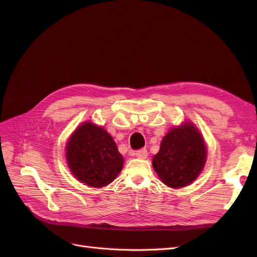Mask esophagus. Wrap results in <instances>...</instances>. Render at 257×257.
<instances>
[{"mask_svg": "<svg viewBox=\"0 0 257 257\" xmlns=\"http://www.w3.org/2000/svg\"><path fill=\"white\" fill-rule=\"evenodd\" d=\"M134 154L139 159H146L148 157V151H147V149H145V148H144V149L135 151Z\"/></svg>", "mask_w": 257, "mask_h": 257, "instance_id": "1", "label": "esophagus"}]
</instances>
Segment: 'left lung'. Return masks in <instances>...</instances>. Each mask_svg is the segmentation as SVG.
<instances>
[{
	"mask_svg": "<svg viewBox=\"0 0 257 257\" xmlns=\"http://www.w3.org/2000/svg\"><path fill=\"white\" fill-rule=\"evenodd\" d=\"M206 146L191 123L174 127L163 138L152 161L161 180L170 188H182L198 177L206 162Z\"/></svg>",
	"mask_w": 257,
	"mask_h": 257,
	"instance_id": "left-lung-1",
	"label": "left lung"
}]
</instances>
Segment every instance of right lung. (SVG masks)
<instances>
[{"label": "right lung", "mask_w": 257, "mask_h": 257, "mask_svg": "<svg viewBox=\"0 0 257 257\" xmlns=\"http://www.w3.org/2000/svg\"><path fill=\"white\" fill-rule=\"evenodd\" d=\"M66 159L73 175L93 188L112 182L124 162L111 136L92 123H83L69 138Z\"/></svg>", "instance_id": "right-lung-1"}]
</instances>
